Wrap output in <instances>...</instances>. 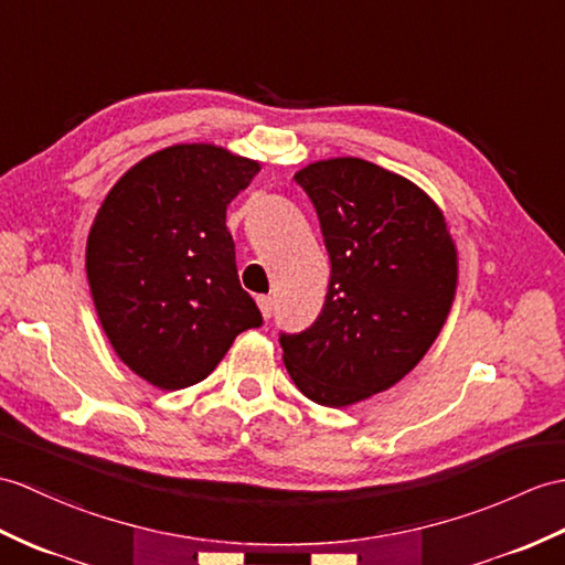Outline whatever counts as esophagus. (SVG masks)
I'll return each instance as SVG.
<instances>
[{
    "mask_svg": "<svg viewBox=\"0 0 565 565\" xmlns=\"http://www.w3.org/2000/svg\"><path fill=\"white\" fill-rule=\"evenodd\" d=\"M255 300H257V308L262 312V318L269 320L271 318V298L269 296H257Z\"/></svg>",
    "mask_w": 565,
    "mask_h": 565,
    "instance_id": "34e87169",
    "label": "esophagus"
}]
</instances>
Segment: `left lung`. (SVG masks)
Listing matches in <instances>:
<instances>
[{"label": "left lung", "mask_w": 565, "mask_h": 565, "mask_svg": "<svg viewBox=\"0 0 565 565\" xmlns=\"http://www.w3.org/2000/svg\"><path fill=\"white\" fill-rule=\"evenodd\" d=\"M294 178L318 212L332 274L320 318L281 334L284 365L308 399L339 409L426 356L455 300L457 247L440 206L392 170L344 156Z\"/></svg>", "instance_id": "1"}]
</instances>
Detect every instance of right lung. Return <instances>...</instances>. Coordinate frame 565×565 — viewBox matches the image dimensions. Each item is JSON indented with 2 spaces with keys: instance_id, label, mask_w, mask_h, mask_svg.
Listing matches in <instances>:
<instances>
[{
  "instance_id": "obj_1",
  "label": "right lung",
  "mask_w": 565,
  "mask_h": 565,
  "mask_svg": "<svg viewBox=\"0 0 565 565\" xmlns=\"http://www.w3.org/2000/svg\"><path fill=\"white\" fill-rule=\"evenodd\" d=\"M257 173L216 143H175L105 194L86 241L90 298L117 356L153 387L202 383L262 324L226 228L228 204Z\"/></svg>"
}]
</instances>
